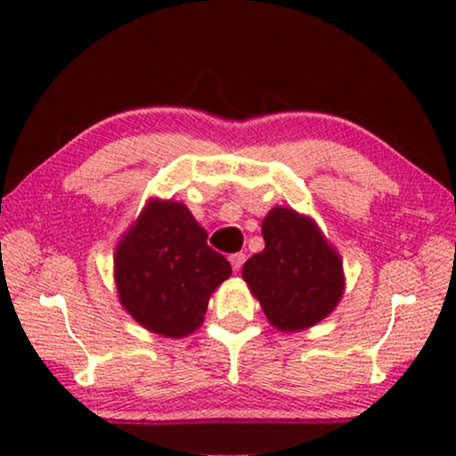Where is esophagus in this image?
<instances>
[{
	"label": "esophagus",
	"instance_id": "obj_1",
	"mask_svg": "<svg viewBox=\"0 0 456 456\" xmlns=\"http://www.w3.org/2000/svg\"><path fill=\"white\" fill-rule=\"evenodd\" d=\"M230 264H232V270H234L236 273H239L242 264H245V253H234V255H230Z\"/></svg>",
	"mask_w": 456,
	"mask_h": 456
}]
</instances>
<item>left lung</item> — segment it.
Wrapping results in <instances>:
<instances>
[{
	"label": "left lung",
	"instance_id": "8db88e82",
	"mask_svg": "<svg viewBox=\"0 0 456 456\" xmlns=\"http://www.w3.org/2000/svg\"><path fill=\"white\" fill-rule=\"evenodd\" d=\"M265 248L242 267V280L267 322L280 332H301L332 314L345 295L340 253L314 217L272 208L261 224Z\"/></svg>",
	"mask_w": 456,
	"mask_h": 456
}]
</instances>
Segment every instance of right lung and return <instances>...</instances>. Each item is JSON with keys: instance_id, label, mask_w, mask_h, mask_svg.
I'll use <instances>...</instances> for the list:
<instances>
[{"instance_id": "add662e5", "label": "right lung", "mask_w": 456, "mask_h": 456, "mask_svg": "<svg viewBox=\"0 0 456 456\" xmlns=\"http://www.w3.org/2000/svg\"><path fill=\"white\" fill-rule=\"evenodd\" d=\"M230 273L191 209L172 199H149L114 253L120 305L166 338H184L201 326L209 297Z\"/></svg>"}]
</instances>
